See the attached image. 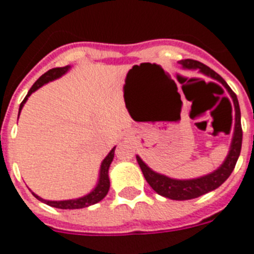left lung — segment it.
Wrapping results in <instances>:
<instances>
[{"label": "left lung", "instance_id": "8db88e82", "mask_svg": "<svg viewBox=\"0 0 254 254\" xmlns=\"http://www.w3.org/2000/svg\"><path fill=\"white\" fill-rule=\"evenodd\" d=\"M181 64L186 68H197L205 75L210 76V77L215 78L217 81H220L224 86L226 87L228 93L232 96L233 103H234L235 108V128H234V136H233L232 146H230V151L229 155L226 156L225 161L223 165L214 173L207 174L205 177L197 179H190V181H178V179H172L168 178L165 176H161L159 173H155L147 167L146 164L143 163L138 156L137 158L138 165H140L142 174L150 187L159 193L160 196L167 197L170 199H179V201H185V199H192L196 197L202 196V194L207 193L210 190H216L217 187L223 185L224 182L229 178V176L232 174L234 170L235 164H237L239 154H241L242 149V140H243V131H242V125H241V109H239V103H238L237 95L234 91L229 87L219 73H216L214 69H211L206 64H201L198 61L194 60H183L181 61Z\"/></svg>", "mask_w": 254, "mask_h": 254}]
</instances>
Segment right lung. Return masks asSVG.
Returning <instances> with one entry per match:
<instances>
[{
    "mask_svg": "<svg viewBox=\"0 0 254 254\" xmlns=\"http://www.w3.org/2000/svg\"><path fill=\"white\" fill-rule=\"evenodd\" d=\"M69 68V66H64V67H56V68H52L49 71H47L44 75L40 76L38 78L37 81L34 82V85L30 87V90H29L28 95L25 96V99L22 100L21 104H20V111H21V108L24 107L25 102L28 100V98L30 96L31 93H34L35 90H38L40 86H43L44 84L47 82L52 81V80H55V78H58L60 76L64 75V72H67V69ZM20 114V112H19ZM114 150L116 147L112 149V151L108 154L107 158L103 160L102 167H100V177H99V182H98V186L95 187V190L93 192L87 194V196L81 197V198L77 199H67V201H47V199L40 198L39 196L34 194L39 201H43L44 203L47 205L52 206V207L56 208H64V210H72V208H82V207H87V206H91L94 203L99 202L107 196L108 190H109V177H108V170H109V167H111V163L114 158Z\"/></svg>",
    "mask_w": 254,
    "mask_h": 254,
    "instance_id": "right-lung-1",
    "label": "right lung"
}]
</instances>
